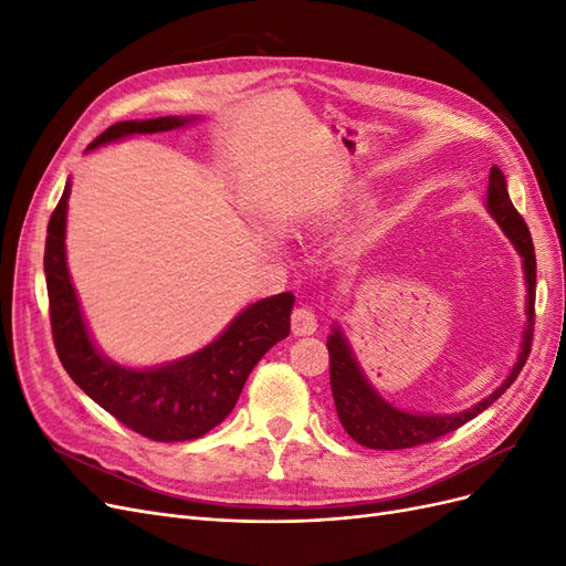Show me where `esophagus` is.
I'll use <instances>...</instances> for the list:
<instances>
[{"label":"esophagus","mask_w":566,"mask_h":566,"mask_svg":"<svg viewBox=\"0 0 566 566\" xmlns=\"http://www.w3.org/2000/svg\"><path fill=\"white\" fill-rule=\"evenodd\" d=\"M318 328L316 314L310 310V306H297L293 312V333L295 335H312Z\"/></svg>","instance_id":"obj_1"}]
</instances>
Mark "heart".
Masks as SVG:
<instances>
[{"label": "heart", "instance_id": "heart-1", "mask_svg": "<svg viewBox=\"0 0 566 566\" xmlns=\"http://www.w3.org/2000/svg\"><path fill=\"white\" fill-rule=\"evenodd\" d=\"M364 198H366V193H364V188H358V186H352V188H347V191H345V193H342V198L337 200V205H335V208H331V210H325V212H321L318 221H325V219H335V217H339V214H345L347 210L356 208V205H358V202H364Z\"/></svg>", "mask_w": 566, "mask_h": 566}]
</instances>
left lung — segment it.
Returning <instances> with one entry per match:
<instances>
[{
    "mask_svg": "<svg viewBox=\"0 0 566 566\" xmlns=\"http://www.w3.org/2000/svg\"><path fill=\"white\" fill-rule=\"evenodd\" d=\"M486 210L495 219V224L503 229L522 256L524 283H526V323L522 333V345L517 352V361L510 368L507 378L495 387L486 399L476 401L474 406L460 410V413H410L391 406L380 397V391L370 385L364 368L358 366L352 345L337 323H333V333L328 335V352H331V389L337 408V418L345 427L347 434L361 443L366 449L378 451H397V449H413L420 443L434 441L443 434H449L458 427L476 418L486 410L493 401L501 399V394L517 380L526 356L531 352V337H534V302H536V254L531 233L524 224L522 214L515 210L507 196V181L501 172V167H491L489 175V191H486Z\"/></svg>",
    "mask_w": 566,
    "mask_h": 566,
    "instance_id": "obj_1",
    "label": "left lung"
}]
</instances>
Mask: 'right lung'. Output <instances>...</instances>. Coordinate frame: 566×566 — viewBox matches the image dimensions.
I'll list each match as a JSON object with an SVG mask.
<instances>
[{"label":"right lung","mask_w":566,"mask_h":566,"mask_svg":"<svg viewBox=\"0 0 566 566\" xmlns=\"http://www.w3.org/2000/svg\"><path fill=\"white\" fill-rule=\"evenodd\" d=\"M196 115L127 119L108 127L87 153L123 142L134 134L172 132L196 123ZM71 181L49 219L44 276L54 345L73 382L129 430L153 441H188L210 432L224 420L256 361L290 335L295 295L281 293L256 300L238 314L210 345L150 368L113 361L94 342L71 281L65 256V217Z\"/></svg>","instance_id":"obj_1"}]
</instances>
